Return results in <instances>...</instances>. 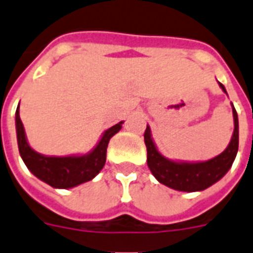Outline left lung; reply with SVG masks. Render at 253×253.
I'll return each instance as SVG.
<instances>
[{
    "label": "left lung",
    "instance_id": "8db88e82",
    "mask_svg": "<svg viewBox=\"0 0 253 253\" xmlns=\"http://www.w3.org/2000/svg\"><path fill=\"white\" fill-rule=\"evenodd\" d=\"M219 85L227 94L223 84L219 83ZM232 113L235 129L231 141L225 151L207 161H176L167 159L156 147L151 128L147 125L144 133V141L147 145V163L157 181L181 192H200L217 183L231 169L239 149V119L233 104Z\"/></svg>",
    "mask_w": 253,
    "mask_h": 253
}]
</instances>
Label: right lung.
Returning a JSON list of instances; mask_svg holds the SVG:
<instances>
[{
	"label": "right lung",
	"instance_id": "add662e5",
	"mask_svg": "<svg viewBox=\"0 0 253 253\" xmlns=\"http://www.w3.org/2000/svg\"><path fill=\"white\" fill-rule=\"evenodd\" d=\"M124 121L106 129L97 145L85 155L45 156L36 152L26 140L25 129L20 119V104L16 111V132L18 151L28 169L43 183L58 189H69L90 181L100 173L106 161V148Z\"/></svg>",
	"mask_w": 253,
	"mask_h": 253
}]
</instances>
